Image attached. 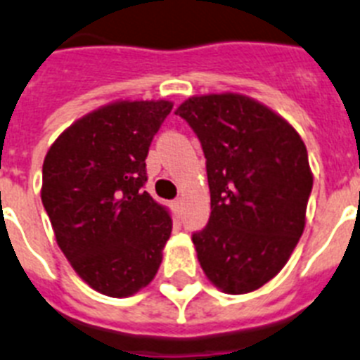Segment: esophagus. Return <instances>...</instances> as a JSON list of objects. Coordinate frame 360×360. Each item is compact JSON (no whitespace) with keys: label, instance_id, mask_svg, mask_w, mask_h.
Returning <instances> with one entry per match:
<instances>
[{"label":"esophagus","instance_id":"1","mask_svg":"<svg viewBox=\"0 0 360 360\" xmlns=\"http://www.w3.org/2000/svg\"><path fill=\"white\" fill-rule=\"evenodd\" d=\"M182 204H184L182 198H176V200H173L174 211H178V213H180V210H182Z\"/></svg>","mask_w":360,"mask_h":360}]
</instances>
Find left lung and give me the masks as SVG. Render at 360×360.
<instances>
[{"instance_id": "obj_1", "label": "left lung", "mask_w": 360, "mask_h": 360, "mask_svg": "<svg viewBox=\"0 0 360 360\" xmlns=\"http://www.w3.org/2000/svg\"><path fill=\"white\" fill-rule=\"evenodd\" d=\"M202 143L211 217L193 235L218 290H259L290 260L313 187L308 150L281 115L236 92L204 94L176 109Z\"/></svg>"}]
</instances>
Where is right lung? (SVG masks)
<instances>
[{"label": "right lung", "mask_w": 360, "mask_h": 360, "mask_svg": "<svg viewBox=\"0 0 360 360\" xmlns=\"http://www.w3.org/2000/svg\"><path fill=\"white\" fill-rule=\"evenodd\" d=\"M167 100H118L67 127L43 160L41 202L60 250L92 290L124 299L162 264L173 220L143 191Z\"/></svg>", "instance_id": "obj_1"}]
</instances>
